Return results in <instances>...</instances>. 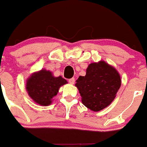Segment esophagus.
<instances>
[{
    "mask_svg": "<svg viewBox=\"0 0 147 147\" xmlns=\"http://www.w3.org/2000/svg\"><path fill=\"white\" fill-rule=\"evenodd\" d=\"M75 82H76L75 78H70V79L69 80V84H74Z\"/></svg>",
    "mask_w": 147,
    "mask_h": 147,
    "instance_id": "1",
    "label": "esophagus"
}]
</instances>
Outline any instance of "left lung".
I'll return each instance as SVG.
<instances>
[{
  "label": "left lung",
  "mask_w": 147,
  "mask_h": 147,
  "mask_svg": "<svg viewBox=\"0 0 147 147\" xmlns=\"http://www.w3.org/2000/svg\"><path fill=\"white\" fill-rule=\"evenodd\" d=\"M120 74L103 60L89 64L85 76H79L76 86L82 103L94 112H99L112 103L121 87Z\"/></svg>",
  "instance_id": "obj_1"
}]
</instances>
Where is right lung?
Returning <instances> with one entry per match:
<instances>
[{
	"mask_svg": "<svg viewBox=\"0 0 147 147\" xmlns=\"http://www.w3.org/2000/svg\"><path fill=\"white\" fill-rule=\"evenodd\" d=\"M67 83L62 76L55 77L51 71L43 69L34 71L27 78L26 89L34 102L47 107L52 103L60 87Z\"/></svg>",
	"mask_w": 147,
	"mask_h": 147,
	"instance_id": "1",
	"label": "right lung"
}]
</instances>
